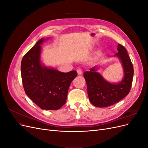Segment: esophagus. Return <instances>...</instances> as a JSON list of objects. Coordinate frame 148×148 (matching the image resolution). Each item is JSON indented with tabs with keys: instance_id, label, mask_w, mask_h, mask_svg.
Masks as SVG:
<instances>
[{
	"instance_id": "1",
	"label": "esophagus",
	"mask_w": 148,
	"mask_h": 148,
	"mask_svg": "<svg viewBox=\"0 0 148 148\" xmlns=\"http://www.w3.org/2000/svg\"><path fill=\"white\" fill-rule=\"evenodd\" d=\"M77 73H78V75H82V73H83V71H82V70L81 69H78L77 70Z\"/></svg>"
}]
</instances>
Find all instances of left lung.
Segmentation results:
<instances>
[{
  "instance_id": "8db88e82",
  "label": "left lung",
  "mask_w": 148,
  "mask_h": 148,
  "mask_svg": "<svg viewBox=\"0 0 148 148\" xmlns=\"http://www.w3.org/2000/svg\"><path fill=\"white\" fill-rule=\"evenodd\" d=\"M118 52L115 56L123 66V77L117 83H110L97 72L99 67L95 66L83 76L86 82L88 95L91 104L97 107L113 105L127 96L130 91L133 76V66L127 49L118 44Z\"/></svg>"
}]
</instances>
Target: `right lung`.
Segmentation results:
<instances>
[{"mask_svg": "<svg viewBox=\"0 0 148 148\" xmlns=\"http://www.w3.org/2000/svg\"><path fill=\"white\" fill-rule=\"evenodd\" d=\"M48 38H41L21 60L22 82L26 95L43 110H57L65 104L69 88L77 76L44 65L41 62V45Z\"/></svg>", "mask_w": 148, "mask_h": 148, "instance_id": "obj_1", "label": "right lung"}]
</instances>
